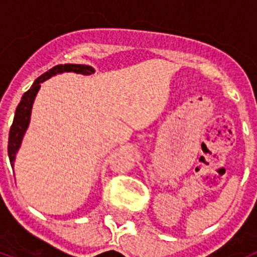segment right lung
Returning <instances> with one entry per match:
<instances>
[{"label": "right lung", "instance_id": "add662e5", "mask_svg": "<svg viewBox=\"0 0 257 257\" xmlns=\"http://www.w3.org/2000/svg\"><path fill=\"white\" fill-rule=\"evenodd\" d=\"M64 72H74V73L79 74H88L94 73L95 69L90 65L83 64H60L56 67L51 68L47 70L46 73H44L41 77H38L35 81V83L32 85L26 94L23 95L22 100H20L19 105H18L17 110H15V117H14L13 124H11L10 134H9V158H10L11 167L14 170V162H15V157H17L18 151H19L20 145H22V140L24 138L27 128H28L29 121H31V113L32 106H33V101L36 99L38 90L41 87V83L49 79L50 77L55 76L58 73H64Z\"/></svg>", "mask_w": 257, "mask_h": 257}]
</instances>
